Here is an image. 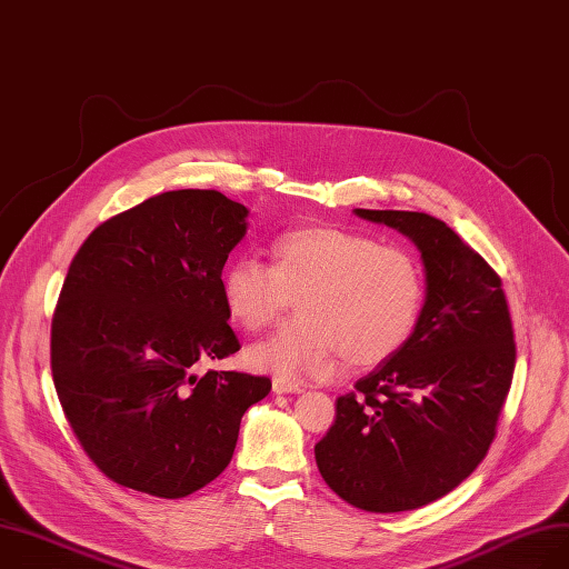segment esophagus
<instances>
[{
  "instance_id": "34e87169",
  "label": "esophagus",
  "mask_w": 569,
  "mask_h": 569,
  "mask_svg": "<svg viewBox=\"0 0 569 569\" xmlns=\"http://www.w3.org/2000/svg\"><path fill=\"white\" fill-rule=\"evenodd\" d=\"M272 392L276 395H289V392H303V385L293 382L289 378H276L272 380Z\"/></svg>"
}]
</instances>
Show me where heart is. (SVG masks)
I'll use <instances>...</instances> for the list:
<instances>
[{"label": "heart", "mask_w": 569, "mask_h": 569, "mask_svg": "<svg viewBox=\"0 0 569 569\" xmlns=\"http://www.w3.org/2000/svg\"><path fill=\"white\" fill-rule=\"evenodd\" d=\"M270 266L242 257L221 276L223 306L247 331L276 322L297 297L301 315L247 350L252 369L301 378L336 352L357 369L397 355L422 306V272L399 247L338 226H303L270 242Z\"/></svg>", "instance_id": "1"}]
</instances>
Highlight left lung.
<instances>
[{
    "instance_id": "8db88e82",
    "label": "left lung",
    "mask_w": 569,
    "mask_h": 569,
    "mask_svg": "<svg viewBox=\"0 0 569 569\" xmlns=\"http://www.w3.org/2000/svg\"><path fill=\"white\" fill-rule=\"evenodd\" d=\"M352 212L418 247L425 303L403 348L336 401L315 460L348 505L411 511L458 488L486 458L516 367L511 317L497 272L441 219Z\"/></svg>"
}]
</instances>
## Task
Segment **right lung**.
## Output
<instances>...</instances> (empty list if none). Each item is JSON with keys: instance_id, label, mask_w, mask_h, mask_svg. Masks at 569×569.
Instances as JSON below:
<instances>
[{"instance_id": "add662e5", "label": "right lung", "mask_w": 569, "mask_h": 569, "mask_svg": "<svg viewBox=\"0 0 569 569\" xmlns=\"http://www.w3.org/2000/svg\"><path fill=\"white\" fill-rule=\"evenodd\" d=\"M249 210L181 189L111 217L67 272L51 325V371L86 456L113 483L177 499L229 467L266 376L196 367L240 350L221 270Z\"/></svg>"}]
</instances>
